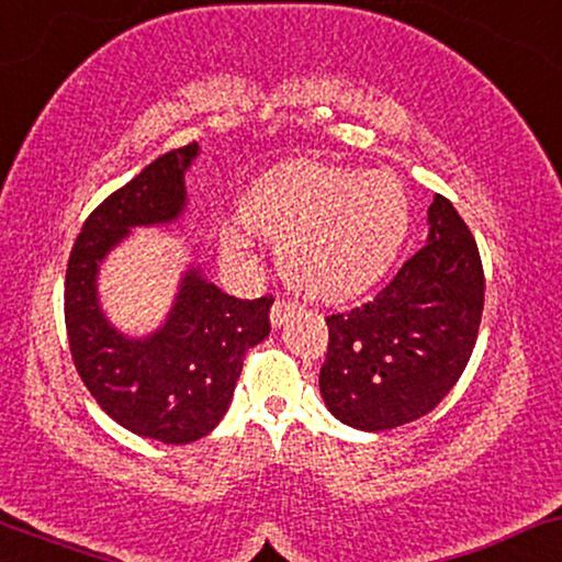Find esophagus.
<instances>
[{
	"instance_id": "1",
	"label": "esophagus",
	"mask_w": 562,
	"mask_h": 562,
	"mask_svg": "<svg viewBox=\"0 0 562 562\" xmlns=\"http://www.w3.org/2000/svg\"><path fill=\"white\" fill-rule=\"evenodd\" d=\"M294 312H296V304L294 302L279 299V302L271 306V325L273 327H281L283 322H289V317H294Z\"/></svg>"
}]
</instances>
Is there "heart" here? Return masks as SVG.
Listing matches in <instances>:
<instances>
[{
    "instance_id": "obj_1",
    "label": "heart",
    "mask_w": 562,
    "mask_h": 562,
    "mask_svg": "<svg viewBox=\"0 0 562 562\" xmlns=\"http://www.w3.org/2000/svg\"><path fill=\"white\" fill-rule=\"evenodd\" d=\"M243 225L220 229L229 258L248 252L250 237L279 245L289 281L314 299L356 296L386 271L412 220L404 183L389 171L294 160L266 173L240 206Z\"/></svg>"
}]
</instances>
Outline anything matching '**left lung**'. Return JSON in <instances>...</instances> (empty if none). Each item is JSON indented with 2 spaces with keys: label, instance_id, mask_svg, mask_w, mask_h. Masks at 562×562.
<instances>
[{
  "label": "left lung",
  "instance_id": "obj_1",
  "mask_svg": "<svg viewBox=\"0 0 562 562\" xmlns=\"http://www.w3.org/2000/svg\"><path fill=\"white\" fill-rule=\"evenodd\" d=\"M427 240L373 302L327 317L319 394L342 425L386 432L432 412L465 371L483 312V266L448 199L427 210Z\"/></svg>",
  "mask_w": 562,
  "mask_h": 562
}]
</instances>
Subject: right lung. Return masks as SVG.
Here are the masks:
<instances>
[{"label":"right lung","instance_id":"right-lung-1","mask_svg":"<svg viewBox=\"0 0 562 562\" xmlns=\"http://www.w3.org/2000/svg\"><path fill=\"white\" fill-rule=\"evenodd\" d=\"M199 143L145 166L89 214L66 268L74 366L97 404L130 432L189 445L225 417L243 358L271 333L273 299H235L189 263L166 319L145 335L114 327L99 302V268L135 227L173 225L187 212V171Z\"/></svg>","mask_w":562,"mask_h":562}]
</instances>
